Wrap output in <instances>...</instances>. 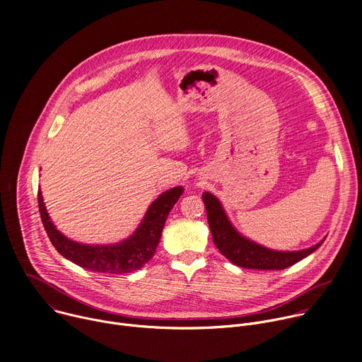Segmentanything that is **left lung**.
Segmentation results:
<instances>
[{
	"mask_svg": "<svg viewBox=\"0 0 362 362\" xmlns=\"http://www.w3.org/2000/svg\"><path fill=\"white\" fill-rule=\"evenodd\" d=\"M203 202L206 204L207 220L214 245L220 253L235 266L259 270H282L305 259L324 243L322 240L313 247L299 252H276L266 249L235 231L214 195L203 192Z\"/></svg>",
	"mask_w": 362,
	"mask_h": 362,
	"instance_id": "left-lung-1",
	"label": "left lung"
}]
</instances>
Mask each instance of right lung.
<instances>
[{
	"instance_id": "1",
	"label": "right lung",
	"mask_w": 362,
	"mask_h": 362,
	"mask_svg": "<svg viewBox=\"0 0 362 362\" xmlns=\"http://www.w3.org/2000/svg\"><path fill=\"white\" fill-rule=\"evenodd\" d=\"M182 187H175L160 194L148 209L138 230L127 240L107 246L80 245L56 230L46 211L42 191H38V210L45 230L54 249L74 264L95 273L122 274L132 273L148 263L159 243L160 234L170 211L182 194Z\"/></svg>"
}]
</instances>
